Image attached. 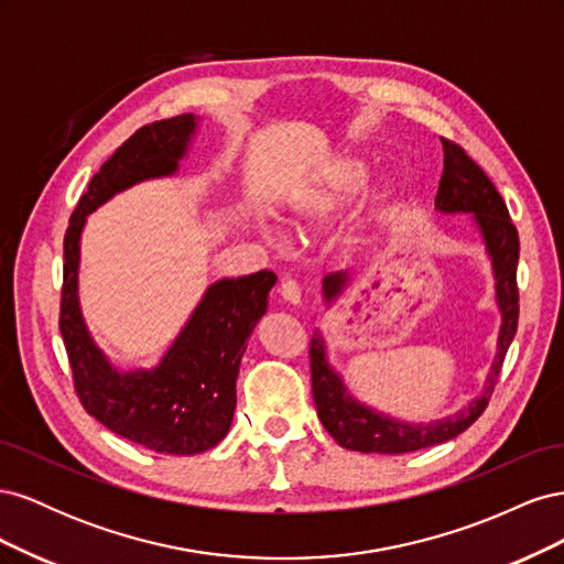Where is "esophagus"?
Instances as JSON below:
<instances>
[{"label":"esophagus","instance_id":"1","mask_svg":"<svg viewBox=\"0 0 564 564\" xmlns=\"http://www.w3.org/2000/svg\"><path fill=\"white\" fill-rule=\"evenodd\" d=\"M280 296H282L286 303L299 305V303H301V286H299V282H296V280H282V284H280Z\"/></svg>","mask_w":564,"mask_h":564}]
</instances>
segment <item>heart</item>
<instances>
[{
	"label": "heart",
	"mask_w": 564,
	"mask_h": 564,
	"mask_svg": "<svg viewBox=\"0 0 564 564\" xmlns=\"http://www.w3.org/2000/svg\"><path fill=\"white\" fill-rule=\"evenodd\" d=\"M367 178V166L344 158L334 162L319 178L294 187L286 197V218L296 228H315L332 220L346 204L360 193Z\"/></svg>",
	"instance_id": "obj_1"
}]
</instances>
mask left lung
I'll return each instance as SVG.
<instances>
[{
    "label": "left lung",
    "mask_w": 564,
    "mask_h": 564,
    "mask_svg": "<svg viewBox=\"0 0 564 564\" xmlns=\"http://www.w3.org/2000/svg\"><path fill=\"white\" fill-rule=\"evenodd\" d=\"M442 150H445V169H442V178L437 185L435 207L442 214H473V220L477 228H480L487 253L491 259L494 278H497V303L501 311L497 360L491 365V373L487 377L482 395L475 398L466 409L431 423H404L381 412H373V409L355 402L348 395V388L327 362V352H324V340L319 332H315L308 350L313 400L322 425L338 445L346 449H355L362 454H406L442 445V442H447L470 429L491 400V392L499 381L508 346L513 344V336L518 332V228L513 226V220H510L503 197L499 195L497 187H494L489 176L482 172V166L473 158H468V152L449 139H442ZM346 284V272H332V275H327L322 282L324 299L334 301L344 292Z\"/></svg>",
    "instance_id": "1"
}]
</instances>
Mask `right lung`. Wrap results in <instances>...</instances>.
I'll list each match as a JSON object with an SVG mask.
<instances>
[{"mask_svg": "<svg viewBox=\"0 0 564 564\" xmlns=\"http://www.w3.org/2000/svg\"><path fill=\"white\" fill-rule=\"evenodd\" d=\"M195 127L193 115H178L135 131L91 178L63 240L58 327L82 406L135 445L176 456L207 452L228 435L237 373L256 322L265 315L275 272L214 282L155 369L117 371L82 319L77 270L87 216L133 183L172 176Z\"/></svg>", "mask_w": 564, "mask_h": 564, "instance_id": "1", "label": "right lung"}]
</instances>
